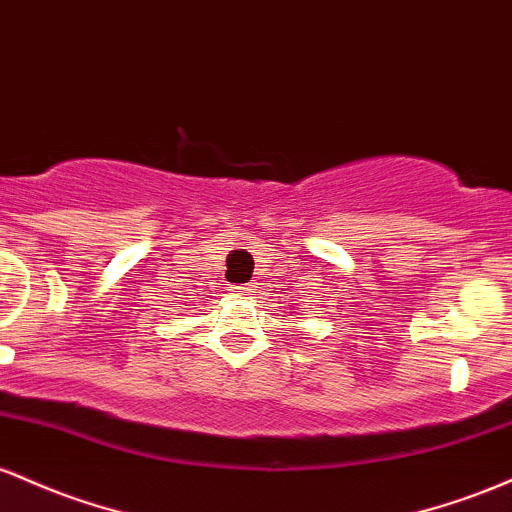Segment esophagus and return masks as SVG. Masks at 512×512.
<instances>
[{
	"mask_svg": "<svg viewBox=\"0 0 512 512\" xmlns=\"http://www.w3.org/2000/svg\"><path fill=\"white\" fill-rule=\"evenodd\" d=\"M251 292H254V285H234L232 287V295H237V297H246V295H251Z\"/></svg>",
	"mask_w": 512,
	"mask_h": 512,
	"instance_id": "esophagus-1",
	"label": "esophagus"
}]
</instances>
